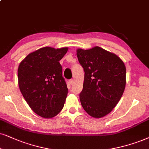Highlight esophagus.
Instances as JSON below:
<instances>
[{
	"label": "esophagus",
	"mask_w": 149,
	"mask_h": 149,
	"mask_svg": "<svg viewBox=\"0 0 149 149\" xmlns=\"http://www.w3.org/2000/svg\"><path fill=\"white\" fill-rule=\"evenodd\" d=\"M69 84H71V85H72V84H73V79H71V80H69Z\"/></svg>",
	"instance_id": "34e87169"
}]
</instances>
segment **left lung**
<instances>
[{
    "label": "left lung",
    "instance_id": "8db88e82",
    "mask_svg": "<svg viewBox=\"0 0 149 149\" xmlns=\"http://www.w3.org/2000/svg\"><path fill=\"white\" fill-rule=\"evenodd\" d=\"M76 52L84 71L81 104L89 116L102 118L111 112L125 91V65L113 53L97 46Z\"/></svg>",
    "mask_w": 149,
    "mask_h": 149
}]
</instances>
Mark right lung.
I'll return each instance as SVG.
<instances>
[{
    "instance_id": "1",
    "label": "right lung",
    "mask_w": 149,
    "mask_h": 149,
    "mask_svg": "<svg viewBox=\"0 0 149 149\" xmlns=\"http://www.w3.org/2000/svg\"><path fill=\"white\" fill-rule=\"evenodd\" d=\"M68 47H45L30 53L18 69V86L31 110L44 118L59 113L65 104L68 88L59 61Z\"/></svg>"
}]
</instances>
